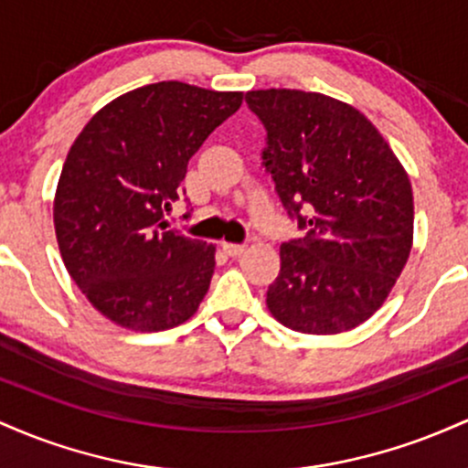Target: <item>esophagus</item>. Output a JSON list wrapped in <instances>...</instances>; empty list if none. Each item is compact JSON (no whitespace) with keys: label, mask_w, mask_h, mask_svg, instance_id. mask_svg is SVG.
I'll list each match as a JSON object with an SVG mask.
<instances>
[{"label":"esophagus","mask_w":468,"mask_h":468,"mask_svg":"<svg viewBox=\"0 0 468 468\" xmlns=\"http://www.w3.org/2000/svg\"><path fill=\"white\" fill-rule=\"evenodd\" d=\"M222 249L230 257H239L241 252L246 250V246L244 244H233V241H222Z\"/></svg>","instance_id":"34e87169"}]
</instances>
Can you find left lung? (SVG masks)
I'll use <instances>...</instances> for the list:
<instances>
[{
	"label": "left lung",
	"mask_w": 468,
	"mask_h": 468,
	"mask_svg": "<svg viewBox=\"0 0 468 468\" xmlns=\"http://www.w3.org/2000/svg\"><path fill=\"white\" fill-rule=\"evenodd\" d=\"M266 127V171L290 219L305 230L283 241L266 305L303 335H338L388 299L413 239L405 169L361 112L302 90L246 92Z\"/></svg>",
	"instance_id": "obj_1"
}]
</instances>
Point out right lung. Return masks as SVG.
Segmentation results:
<instances>
[{
    "instance_id": "obj_1",
    "label": "right lung",
    "mask_w": 468,
    "mask_h": 468,
    "mask_svg": "<svg viewBox=\"0 0 468 468\" xmlns=\"http://www.w3.org/2000/svg\"><path fill=\"white\" fill-rule=\"evenodd\" d=\"M241 99L160 80L96 112L69 147L55 196L58 250L80 292L116 325L160 332L196 314L216 246L166 227L165 211L180 197L191 155Z\"/></svg>"
}]
</instances>
